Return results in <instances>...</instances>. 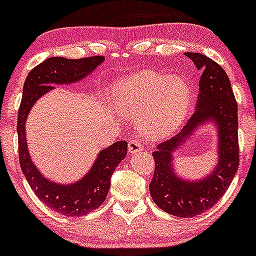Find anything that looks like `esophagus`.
Returning a JSON list of instances; mask_svg holds the SVG:
<instances>
[{
	"label": "esophagus",
	"instance_id": "esophagus-1",
	"mask_svg": "<svg viewBox=\"0 0 256 256\" xmlns=\"http://www.w3.org/2000/svg\"><path fill=\"white\" fill-rule=\"evenodd\" d=\"M128 152L130 154H138V152L142 151V142L138 138H131L128 141Z\"/></svg>",
	"mask_w": 256,
	"mask_h": 256
}]
</instances>
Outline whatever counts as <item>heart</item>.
<instances>
[{"instance_id":"b5f03b06","label":"heart","mask_w":256,"mask_h":256,"mask_svg":"<svg viewBox=\"0 0 256 256\" xmlns=\"http://www.w3.org/2000/svg\"><path fill=\"white\" fill-rule=\"evenodd\" d=\"M112 95L122 115L140 116L141 131L150 138L174 132L192 102V89L184 78L152 70L121 78L112 86Z\"/></svg>"}]
</instances>
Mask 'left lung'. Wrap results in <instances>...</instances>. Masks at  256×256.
I'll return each instance as SVG.
<instances>
[{
	"label": "left lung",
	"mask_w": 256,
	"mask_h": 256,
	"mask_svg": "<svg viewBox=\"0 0 256 256\" xmlns=\"http://www.w3.org/2000/svg\"><path fill=\"white\" fill-rule=\"evenodd\" d=\"M198 70L200 94L197 108L174 138L157 144L152 152L154 172L150 183L154 202L174 216H196L210 209L226 193L239 167L238 104L224 69L202 53H186ZM214 120L218 126L220 162L208 178L198 182L178 178L172 170L170 152L202 122Z\"/></svg>",
	"instance_id": "1"
}]
</instances>
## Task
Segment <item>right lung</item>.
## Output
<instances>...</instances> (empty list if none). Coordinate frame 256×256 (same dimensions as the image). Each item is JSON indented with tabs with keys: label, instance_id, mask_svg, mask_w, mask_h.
<instances>
[{
	"label": "right lung",
	"instance_id": "1",
	"mask_svg": "<svg viewBox=\"0 0 256 256\" xmlns=\"http://www.w3.org/2000/svg\"><path fill=\"white\" fill-rule=\"evenodd\" d=\"M102 56L68 59L52 56L28 73L23 85V95L18 109V156L23 174L38 198L54 212L69 216H82L104 203L110 190L112 176L118 164L125 158L126 141H118L102 150L89 174L73 184H56L40 174L27 151L24 124L30 108L43 94L53 89L52 84L78 82L104 62Z\"/></svg>",
	"mask_w": 256,
	"mask_h": 256
}]
</instances>
